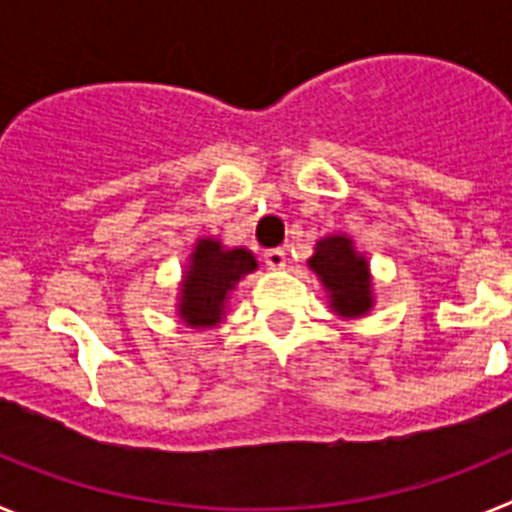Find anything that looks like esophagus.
Returning a JSON list of instances; mask_svg holds the SVG:
<instances>
[{"mask_svg":"<svg viewBox=\"0 0 512 512\" xmlns=\"http://www.w3.org/2000/svg\"><path fill=\"white\" fill-rule=\"evenodd\" d=\"M264 261L269 269H284V266H287V251H284V248H269V251L264 253Z\"/></svg>","mask_w":512,"mask_h":512,"instance_id":"esophagus-1","label":"esophagus"}]
</instances>
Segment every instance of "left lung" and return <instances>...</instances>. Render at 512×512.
<instances>
[{"label": "left lung", "mask_w": 512, "mask_h": 512, "mask_svg": "<svg viewBox=\"0 0 512 512\" xmlns=\"http://www.w3.org/2000/svg\"><path fill=\"white\" fill-rule=\"evenodd\" d=\"M330 297V310L341 318H361L372 310V274L366 256L354 248L348 235H328L315 243V253L307 259Z\"/></svg>", "instance_id": "left-lung-1"}]
</instances>
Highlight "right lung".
<instances>
[{
    "instance_id": "add662e5",
    "label": "right lung",
    "mask_w": 512,
    "mask_h": 512,
    "mask_svg": "<svg viewBox=\"0 0 512 512\" xmlns=\"http://www.w3.org/2000/svg\"><path fill=\"white\" fill-rule=\"evenodd\" d=\"M256 266L253 253L246 248H223L215 238H200L184 271L179 318L192 328H212L220 323L235 284L256 271Z\"/></svg>"
}]
</instances>
